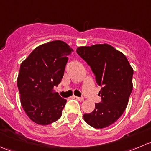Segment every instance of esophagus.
Here are the masks:
<instances>
[{"label": "esophagus", "mask_w": 151, "mask_h": 151, "mask_svg": "<svg viewBox=\"0 0 151 151\" xmlns=\"http://www.w3.org/2000/svg\"><path fill=\"white\" fill-rule=\"evenodd\" d=\"M74 97H75L77 100H79L80 101H83V99H83V97H77V96H74Z\"/></svg>", "instance_id": "34e87169"}]
</instances>
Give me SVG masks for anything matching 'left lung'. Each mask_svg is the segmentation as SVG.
<instances>
[{"label":"left lung","instance_id":"1","mask_svg":"<svg viewBox=\"0 0 151 151\" xmlns=\"http://www.w3.org/2000/svg\"><path fill=\"white\" fill-rule=\"evenodd\" d=\"M77 53L91 66L101 87V102L96 103L94 110L83 118L96 129L107 127L118 121L127 106L133 89V68L122 52L107 44L78 47Z\"/></svg>","mask_w":151,"mask_h":151}]
</instances>
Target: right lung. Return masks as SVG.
<instances>
[{
  "mask_svg": "<svg viewBox=\"0 0 151 151\" xmlns=\"http://www.w3.org/2000/svg\"><path fill=\"white\" fill-rule=\"evenodd\" d=\"M72 52L64 42L53 41L36 47L21 63L17 78L21 104L37 124L49 125L61 117L66 100L54 87L61 82Z\"/></svg>",
  "mask_w": 151,
  "mask_h": 151,
  "instance_id": "obj_1",
  "label": "right lung"
}]
</instances>
